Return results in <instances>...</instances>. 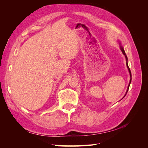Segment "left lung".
I'll return each instance as SVG.
<instances>
[{
  "label": "left lung",
  "instance_id": "left-lung-1",
  "mask_svg": "<svg viewBox=\"0 0 148 148\" xmlns=\"http://www.w3.org/2000/svg\"><path fill=\"white\" fill-rule=\"evenodd\" d=\"M119 42V46H120V50L122 51V53H123V54L125 56V59H126V64H127V68H128V71H129V73H130V83H129V84H128V88H127V92H126V94H125V96H124V97L126 96V95H127V92H128V88H129V86H130V83H131V82H132V73H131V71H130V69H129V67H128V58H127V56H126V53H125V51H124V49H123V47L122 46V44H121V42H120V41H118ZM122 98V99H123Z\"/></svg>",
  "mask_w": 148,
  "mask_h": 148
}]
</instances>
